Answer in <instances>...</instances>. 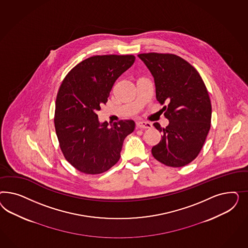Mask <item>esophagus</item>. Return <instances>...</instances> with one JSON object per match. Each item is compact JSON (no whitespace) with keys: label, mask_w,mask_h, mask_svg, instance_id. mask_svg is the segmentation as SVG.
Returning <instances> with one entry per match:
<instances>
[{"label":"esophagus","mask_w":248,"mask_h":248,"mask_svg":"<svg viewBox=\"0 0 248 248\" xmlns=\"http://www.w3.org/2000/svg\"><path fill=\"white\" fill-rule=\"evenodd\" d=\"M136 126L138 128H142V129H146V128L152 127V124L149 122H145V121H137Z\"/></svg>","instance_id":"1"}]
</instances>
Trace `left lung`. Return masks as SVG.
<instances>
[{"mask_svg": "<svg viewBox=\"0 0 248 248\" xmlns=\"http://www.w3.org/2000/svg\"><path fill=\"white\" fill-rule=\"evenodd\" d=\"M155 79L156 99L164 106L169 124L154 126L163 133L161 141L152 148L160 163L182 167L199 155L210 130L212 106L205 84L188 62L171 53H141Z\"/></svg>", "mask_w": 248, "mask_h": 248, "instance_id": "1", "label": "left lung"}]
</instances>
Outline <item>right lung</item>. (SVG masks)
I'll return each mask as SVG.
<instances>
[{"mask_svg": "<svg viewBox=\"0 0 248 248\" xmlns=\"http://www.w3.org/2000/svg\"><path fill=\"white\" fill-rule=\"evenodd\" d=\"M134 55H95L73 68L57 93L54 126L68 162L87 174L105 173L120 159L124 140L135 122L121 120L108 126L97 112L105 105L113 83L135 62Z\"/></svg>", "mask_w": 248, "mask_h": 248, "instance_id": "obj_1", "label": "right lung"}]
</instances>
